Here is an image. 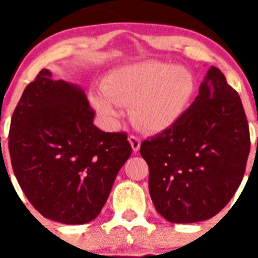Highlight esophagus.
Returning a JSON list of instances; mask_svg holds the SVG:
<instances>
[{"label":"esophagus","mask_w":258,"mask_h":258,"mask_svg":"<svg viewBox=\"0 0 258 258\" xmlns=\"http://www.w3.org/2000/svg\"><path fill=\"white\" fill-rule=\"evenodd\" d=\"M128 141L132 146V150H134V152L136 153L137 151L140 150V146H141V139L137 136H135V135H131V136L128 137Z\"/></svg>","instance_id":"esophagus-1"}]
</instances>
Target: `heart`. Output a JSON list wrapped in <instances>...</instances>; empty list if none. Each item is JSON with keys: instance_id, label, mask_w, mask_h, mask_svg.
<instances>
[{"instance_id": "obj_1", "label": "heart", "mask_w": 258, "mask_h": 258, "mask_svg": "<svg viewBox=\"0 0 258 258\" xmlns=\"http://www.w3.org/2000/svg\"><path fill=\"white\" fill-rule=\"evenodd\" d=\"M101 92L91 95L97 112L107 119L118 116L117 105H131L130 116L144 131L160 132L186 111L195 93V80L183 67L145 61L108 75Z\"/></svg>"}]
</instances>
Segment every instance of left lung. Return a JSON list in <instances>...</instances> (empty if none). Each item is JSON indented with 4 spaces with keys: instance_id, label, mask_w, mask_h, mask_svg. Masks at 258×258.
Masks as SVG:
<instances>
[{
    "instance_id": "left-lung-1",
    "label": "left lung",
    "mask_w": 258,
    "mask_h": 258,
    "mask_svg": "<svg viewBox=\"0 0 258 258\" xmlns=\"http://www.w3.org/2000/svg\"><path fill=\"white\" fill-rule=\"evenodd\" d=\"M249 147L240 96L211 66L192 105L168 128L141 144L157 212L173 223L217 215L240 187Z\"/></svg>"
}]
</instances>
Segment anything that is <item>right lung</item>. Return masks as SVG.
<instances>
[{
    "instance_id": "1",
    "label": "right lung",
    "mask_w": 258,
    "mask_h": 258,
    "mask_svg": "<svg viewBox=\"0 0 258 258\" xmlns=\"http://www.w3.org/2000/svg\"><path fill=\"white\" fill-rule=\"evenodd\" d=\"M41 70L11 118L9 150L23 194L46 218L81 225L105 206L117 173L132 153L124 132L93 124L79 86Z\"/></svg>"
}]
</instances>
